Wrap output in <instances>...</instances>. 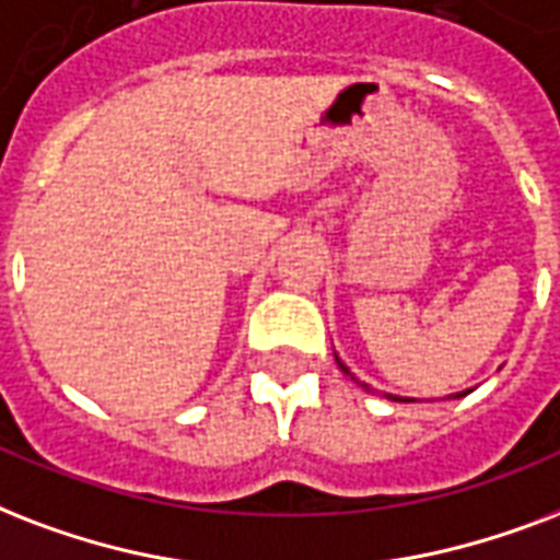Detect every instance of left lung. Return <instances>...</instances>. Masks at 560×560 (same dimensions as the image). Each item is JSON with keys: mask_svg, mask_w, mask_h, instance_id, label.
I'll return each instance as SVG.
<instances>
[{"mask_svg": "<svg viewBox=\"0 0 560 560\" xmlns=\"http://www.w3.org/2000/svg\"><path fill=\"white\" fill-rule=\"evenodd\" d=\"M339 368H341V371H345V374H350V371H348V368H345V365H341V362H339ZM458 397H462V394H458ZM388 400H402V397H392V394H388Z\"/></svg>", "mask_w": 560, "mask_h": 560, "instance_id": "left-lung-1", "label": "left lung"}]
</instances>
